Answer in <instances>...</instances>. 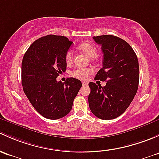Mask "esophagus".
Wrapping results in <instances>:
<instances>
[{
  "label": "esophagus",
  "mask_w": 159,
  "mask_h": 159,
  "mask_svg": "<svg viewBox=\"0 0 159 159\" xmlns=\"http://www.w3.org/2000/svg\"><path fill=\"white\" fill-rule=\"evenodd\" d=\"M82 85H83V86H88V83H86V82H83V83H82Z\"/></svg>",
  "instance_id": "1"
}]
</instances>
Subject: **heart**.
I'll list each match as a JSON object with an SVG mask.
<instances>
[{"label": "heart", "mask_w": 159, "mask_h": 159, "mask_svg": "<svg viewBox=\"0 0 159 159\" xmlns=\"http://www.w3.org/2000/svg\"><path fill=\"white\" fill-rule=\"evenodd\" d=\"M79 50L81 52H83L85 55L87 56L89 58H94L97 54V50H96V47L89 43H83L80 44L79 46ZM65 60L67 63H71L72 60H73V52L71 50H69L66 53ZM92 72L93 71L89 69L77 68L73 72L72 75L77 79L86 80L88 79L89 74H91Z\"/></svg>", "instance_id": "obj_1"}]
</instances>
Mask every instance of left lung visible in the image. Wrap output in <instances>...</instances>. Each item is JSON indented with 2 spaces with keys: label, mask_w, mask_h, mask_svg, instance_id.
Wrapping results in <instances>:
<instances>
[{
  "label": "left lung",
  "mask_w": 159,
  "mask_h": 159,
  "mask_svg": "<svg viewBox=\"0 0 159 159\" xmlns=\"http://www.w3.org/2000/svg\"><path fill=\"white\" fill-rule=\"evenodd\" d=\"M103 53L102 69L95 80L106 81L101 86L89 83L88 96L91 112L99 119L109 120L122 115L133 100L139 87V67L131 46L113 35L93 37Z\"/></svg>",
  "instance_id": "left-lung-1"
}]
</instances>
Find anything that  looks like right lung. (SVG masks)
I'll list each match as a JSON object with an SVG mask.
<instances>
[{"mask_svg":"<svg viewBox=\"0 0 159 159\" xmlns=\"http://www.w3.org/2000/svg\"><path fill=\"white\" fill-rule=\"evenodd\" d=\"M72 43L67 37L50 34L35 40L23 57V89L34 109L47 119L67 115L82 86L76 78H67L64 83L57 81L66 71L65 57Z\"/></svg>","mask_w":159,"mask_h":159,"instance_id":"add662e5","label":"right lung"}]
</instances>
